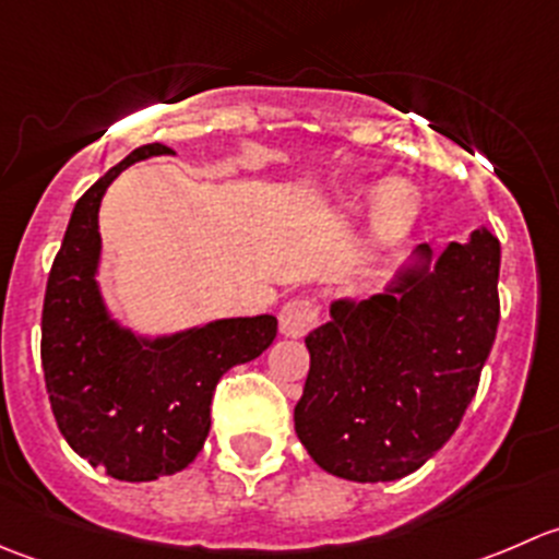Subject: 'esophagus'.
I'll use <instances>...</instances> for the list:
<instances>
[{
	"mask_svg": "<svg viewBox=\"0 0 559 559\" xmlns=\"http://www.w3.org/2000/svg\"><path fill=\"white\" fill-rule=\"evenodd\" d=\"M316 321H319V306L316 300H308V297H297V300L286 302L278 313L281 332L286 337H302L313 330Z\"/></svg>",
	"mask_w": 559,
	"mask_h": 559,
	"instance_id": "esophagus-1",
	"label": "esophagus"
}]
</instances>
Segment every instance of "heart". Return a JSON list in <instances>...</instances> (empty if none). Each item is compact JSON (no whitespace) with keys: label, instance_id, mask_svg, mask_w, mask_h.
<instances>
[{"label":"heart","instance_id":"1","mask_svg":"<svg viewBox=\"0 0 559 559\" xmlns=\"http://www.w3.org/2000/svg\"><path fill=\"white\" fill-rule=\"evenodd\" d=\"M421 216V197L408 180H384L370 200V233L373 243L400 246L416 229Z\"/></svg>","mask_w":559,"mask_h":559}]
</instances>
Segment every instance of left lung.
Here are the masks:
<instances>
[{"label": "left lung", "instance_id": "obj_1", "mask_svg": "<svg viewBox=\"0 0 559 559\" xmlns=\"http://www.w3.org/2000/svg\"><path fill=\"white\" fill-rule=\"evenodd\" d=\"M430 246L386 295L332 302L311 352L295 430L321 471L394 481L460 427L500 319V243L476 229L430 267Z\"/></svg>", "mask_w": 559, "mask_h": 559}]
</instances>
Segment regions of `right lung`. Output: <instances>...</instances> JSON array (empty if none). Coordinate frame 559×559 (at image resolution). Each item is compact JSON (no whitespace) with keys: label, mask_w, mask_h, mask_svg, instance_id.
Listing matches in <instances>:
<instances>
[{"label":"right lung","mask_w":559,"mask_h":559,"mask_svg":"<svg viewBox=\"0 0 559 559\" xmlns=\"http://www.w3.org/2000/svg\"><path fill=\"white\" fill-rule=\"evenodd\" d=\"M151 143L107 170L75 202L43 302V373L56 425L72 449L118 481H154L183 471L211 430L222 376L275 341V316L222 319L170 337H145L110 319L97 289L99 202L118 173Z\"/></svg>","instance_id":"right-lung-1"}]
</instances>
